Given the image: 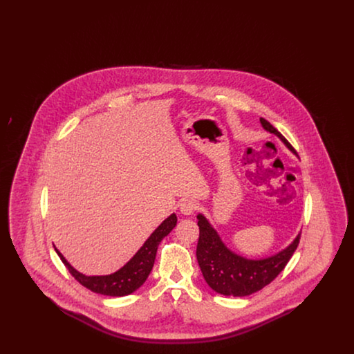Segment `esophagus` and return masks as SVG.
<instances>
[{
	"mask_svg": "<svg viewBox=\"0 0 354 354\" xmlns=\"http://www.w3.org/2000/svg\"><path fill=\"white\" fill-rule=\"evenodd\" d=\"M179 208H180V212H182L183 215H191V214L195 212V209L198 208V205H196V203L194 202V201L185 199V201H183V202L179 204Z\"/></svg>",
	"mask_w": 354,
	"mask_h": 354,
	"instance_id": "34e87169",
	"label": "esophagus"
}]
</instances>
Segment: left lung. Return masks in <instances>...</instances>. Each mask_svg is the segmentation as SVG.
Segmentation results:
<instances>
[{
	"mask_svg": "<svg viewBox=\"0 0 354 354\" xmlns=\"http://www.w3.org/2000/svg\"><path fill=\"white\" fill-rule=\"evenodd\" d=\"M260 123L264 130L279 136L286 147L296 153L290 143L268 120L260 118ZM198 225L199 241L196 247V259L203 277L215 292L224 296H250L268 286L286 268L300 241L299 234L286 250L266 259L252 260L227 248L218 232L202 214L198 215Z\"/></svg>",
	"mask_w": 354,
	"mask_h": 354,
	"instance_id": "8db88e82",
	"label": "left lung"
}]
</instances>
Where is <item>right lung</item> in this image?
I'll return each mask as SVG.
<instances>
[{"label": "right lung", "mask_w": 354, "mask_h": 354, "mask_svg": "<svg viewBox=\"0 0 354 354\" xmlns=\"http://www.w3.org/2000/svg\"><path fill=\"white\" fill-rule=\"evenodd\" d=\"M176 221L178 219L175 214L169 215V218L152 232L151 236L145 241L140 250L135 253L134 257L130 259L127 264H124L117 272L106 276H86L84 273L74 270L68 264V260L64 257V254L57 248L55 251L61 257L62 263L65 264L68 272L80 284L86 286L91 292H95L100 295L120 297V296L133 293L139 286H143V283L147 280L153 267L158 247L163 240V237H166L174 230V227L176 225Z\"/></svg>", "instance_id": "right-lung-1"}]
</instances>
